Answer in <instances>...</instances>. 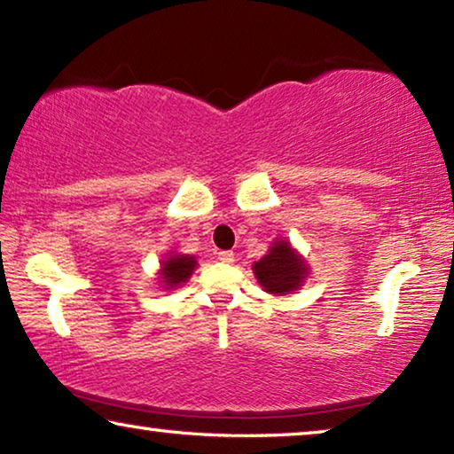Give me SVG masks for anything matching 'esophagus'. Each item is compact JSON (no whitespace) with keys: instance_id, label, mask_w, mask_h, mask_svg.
<instances>
[{"instance_id":"34e87169","label":"esophagus","mask_w":454,"mask_h":454,"mask_svg":"<svg viewBox=\"0 0 454 454\" xmlns=\"http://www.w3.org/2000/svg\"><path fill=\"white\" fill-rule=\"evenodd\" d=\"M219 260L223 262V263H233L235 262V254H233V251H219Z\"/></svg>"}]
</instances>
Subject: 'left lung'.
Returning a JSON list of instances; mask_svg holds the SVG:
<instances>
[{"instance_id": "1", "label": "left lung", "mask_w": 454, "mask_h": 454, "mask_svg": "<svg viewBox=\"0 0 454 454\" xmlns=\"http://www.w3.org/2000/svg\"><path fill=\"white\" fill-rule=\"evenodd\" d=\"M254 274L263 290L270 294L284 296L302 286L309 268L302 257L296 254V249H292L288 241L280 239L271 243L268 254L254 263Z\"/></svg>"}]
</instances>
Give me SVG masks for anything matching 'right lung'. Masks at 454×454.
Returning <instances> with one entry per match:
<instances>
[{"label": "right lung", "instance_id": "obj_1", "mask_svg": "<svg viewBox=\"0 0 454 454\" xmlns=\"http://www.w3.org/2000/svg\"><path fill=\"white\" fill-rule=\"evenodd\" d=\"M194 268H197L194 255H170L168 260L162 262V270H160V278H162L164 288L170 290L188 282V278L192 276Z\"/></svg>", "mask_w": 454, "mask_h": 454}]
</instances>
